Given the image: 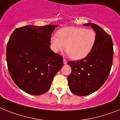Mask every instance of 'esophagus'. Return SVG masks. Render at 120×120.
<instances>
[{"mask_svg": "<svg viewBox=\"0 0 120 120\" xmlns=\"http://www.w3.org/2000/svg\"><path fill=\"white\" fill-rule=\"evenodd\" d=\"M63 62H64V64H67V61L66 60V59H63Z\"/></svg>", "mask_w": 120, "mask_h": 120, "instance_id": "obj_1", "label": "esophagus"}]
</instances>
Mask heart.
Instances as JSON below:
<instances>
[{"instance_id": "1", "label": "heart", "mask_w": 120, "mask_h": 120, "mask_svg": "<svg viewBox=\"0 0 120 120\" xmlns=\"http://www.w3.org/2000/svg\"><path fill=\"white\" fill-rule=\"evenodd\" d=\"M96 34L93 29L69 27L62 29L58 36L51 38L53 51H62L66 46V52L72 59L79 60L85 58L94 46Z\"/></svg>"}]
</instances>
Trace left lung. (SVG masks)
Masks as SVG:
<instances>
[{"label":"left lung","instance_id":"obj_1","mask_svg":"<svg viewBox=\"0 0 120 120\" xmlns=\"http://www.w3.org/2000/svg\"><path fill=\"white\" fill-rule=\"evenodd\" d=\"M94 29L96 40L88 56L69 61L72 72L68 76L69 89L77 96H87L99 89L107 80L112 66L113 47L111 37L98 25L86 23Z\"/></svg>","mask_w":120,"mask_h":120}]
</instances>
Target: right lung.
Instances as JSON below:
<instances>
[{
    "instance_id": "add662e5",
    "label": "right lung",
    "mask_w": 120,
    "mask_h": 120,
    "mask_svg": "<svg viewBox=\"0 0 120 120\" xmlns=\"http://www.w3.org/2000/svg\"><path fill=\"white\" fill-rule=\"evenodd\" d=\"M57 25L26 26L13 32L7 45L9 74L27 93L41 95L51 87L63 66L62 57L51 49V34Z\"/></svg>"
}]
</instances>
